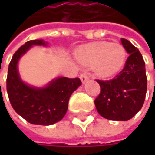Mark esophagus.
<instances>
[{"label":"esophagus","mask_w":155,"mask_h":155,"mask_svg":"<svg viewBox=\"0 0 155 155\" xmlns=\"http://www.w3.org/2000/svg\"><path fill=\"white\" fill-rule=\"evenodd\" d=\"M80 78H81V81H82V83H84L89 78H90V74L88 73V72H86V71H84L82 74H81V75H80Z\"/></svg>","instance_id":"34e87169"}]
</instances>
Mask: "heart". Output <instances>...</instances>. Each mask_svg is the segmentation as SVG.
<instances>
[{
	"label": "heart",
	"mask_w": 155,
	"mask_h": 155,
	"mask_svg": "<svg viewBox=\"0 0 155 155\" xmlns=\"http://www.w3.org/2000/svg\"><path fill=\"white\" fill-rule=\"evenodd\" d=\"M78 55L82 64H95L100 74L110 76L117 73L124 65L126 51L118 43L97 42L81 47Z\"/></svg>",
	"instance_id": "heart-1"
}]
</instances>
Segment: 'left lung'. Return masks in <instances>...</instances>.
Returning <instances> with one entry per match:
<instances>
[{
	"label": "left lung",
	"instance_id": "left-lung-1",
	"mask_svg": "<svg viewBox=\"0 0 155 155\" xmlns=\"http://www.w3.org/2000/svg\"><path fill=\"white\" fill-rule=\"evenodd\" d=\"M121 44L129 54L122 71L111 80H96L101 92L95 99L99 114L110 120L127 121L142 108L146 90L145 65L139 50L128 40Z\"/></svg>",
	"mask_w": 155,
	"mask_h": 155
}]
</instances>
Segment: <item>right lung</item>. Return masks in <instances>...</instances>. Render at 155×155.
<instances>
[{
    "mask_svg": "<svg viewBox=\"0 0 155 155\" xmlns=\"http://www.w3.org/2000/svg\"><path fill=\"white\" fill-rule=\"evenodd\" d=\"M33 45L46 44L39 39L30 40L16 51L9 64L7 92L13 109L28 122L42 126L53 125L64 117L70 96L81 85V81L79 78H58L43 89L24 83L18 76L17 64L20 56Z\"/></svg>",
    "mask_w": 155,
    "mask_h": 155,
    "instance_id": "1",
    "label": "right lung"
}]
</instances>
